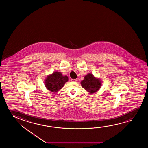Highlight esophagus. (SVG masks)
Returning <instances> with one entry per match:
<instances>
[{
    "instance_id": "obj_1",
    "label": "esophagus",
    "mask_w": 148,
    "mask_h": 148,
    "mask_svg": "<svg viewBox=\"0 0 148 148\" xmlns=\"http://www.w3.org/2000/svg\"><path fill=\"white\" fill-rule=\"evenodd\" d=\"M71 81H73V82H76L77 81V79H72Z\"/></svg>"
}]
</instances>
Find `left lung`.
I'll return each instance as SVG.
<instances>
[{
	"label": "left lung",
	"mask_w": 148,
	"mask_h": 148,
	"mask_svg": "<svg viewBox=\"0 0 148 148\" xmlns=\"http://www.w3.org/2000/svg\"><path fill=\"white\" fill-rule=\"evenodd\" d=\"M81 86L89 93H95L99 90L102 85L101 79L94 76L92 73H88L80 82Z\"/></svg>",
	"instance_id": "left-lung-1"
}]
</instances>
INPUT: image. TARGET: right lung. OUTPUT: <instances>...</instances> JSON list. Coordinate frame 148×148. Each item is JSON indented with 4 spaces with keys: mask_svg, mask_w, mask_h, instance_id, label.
Listing matches in <instances>:
<instances>
[{
    "mask_svg": "<svg viewBox=\"0 0 148 148\" xmlns=\"http://www.w3.org/2000/svg\"><path fill=\"white\" fill-rule=\"evenodd\" d=\"M68 80V77L66 75L63 76L61 72L55 71L47 76L44 83L48 90L53 92H57L62 88Z\"/></svg>",
    "mask_w": 148,
    "mask_h": 148,
    "instance_id": "right-lung-1",
    "label": "right lung"
}]
</instances>
